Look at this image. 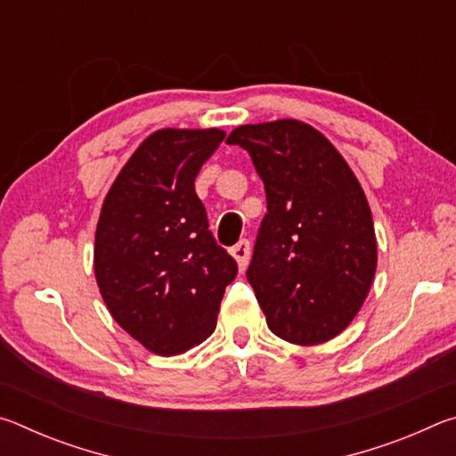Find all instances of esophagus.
<instances>
[{
    "mask_svg": "<svg viewBox=\"0 0 456 456\" xmlns=\"http://www.w3.org/2000/svg\"><path fill=\"white\" fill-rule=\"evenodd\" d=\"M231 256L235 257L237 265L241 272H245V267L249 265V257H251V245L247 239H241L237 245H233V249H231Z\"/></svg>",
    "mask_w": 456,
    "mask_h": 456,
    "instance_id": "34e87169",
    "label": "esophagus"
}]
</instances>
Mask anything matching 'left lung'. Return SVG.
<instances>
[{
    "mask_svg": "<svg viewBox=\"0 0 456 456\" xmlns=\"http://www.w3.org/2000/svg\"><path fill=\"white\" fill-rule=\"evenodd\" d=\"M264 181L267 213L247 267L267 326L314 346L348 328L376 273L372 213L334 144L299 120L235 128Z\"/></svg>",
    "mask_w": 456,
    "mask_h": 456,
    "instance_id": "8db88e82",
    "label": "left lung"
}]
</instances>
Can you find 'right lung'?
<instances>
[{"label":"right lung","mask_w":456,"mask_h":456,"mask_svg":"<svg viewBox=\"0 0 456 456\" xmlns=\"http://www.w3.org/2000/svg\"><path fill=\"white\" fill-rule=\"evenodd\" d=\"M225 133H152L104 199L94 272L118 326L159 356L209 338L237 264L209 231L195 179Z\"/></svg>","instance_id":"1"}]
</instances>
